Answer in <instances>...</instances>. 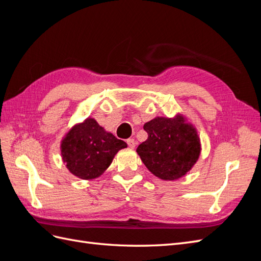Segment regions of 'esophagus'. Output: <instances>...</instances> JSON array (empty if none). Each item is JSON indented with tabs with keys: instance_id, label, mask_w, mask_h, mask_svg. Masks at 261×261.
Masks as SVG:
<instances>
[{
	"instance_id": "esophagus-1",
	"label": "esophagus",
	"mask_w": 261,
	"mask_h": 261,
	"mask_svg": "<svg viewBox=\"0 0 261 261\" xmlns=\"http://www.w3.org/2000/svg\"><path fill=\"white\" fill-rule=\"evenodd\" d=\"M126 143H127V145H128V147H129L130 149H134V148H135V146H136V141L134 140V139H132V138L126 140Z\"/></svg>"
}]
</instances>
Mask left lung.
<instances>
[{
  "label": "left lung",
  "instance_id": "left-lung-1",
  "mask_svg": "<svg viewBox=\"0 0 261 261\" xmlns=\"http://www.w3.org/2000/svg\"><path fill=\"white\" fill-rule=\"evenodd\" d=\"M148 138L137 148L146 168L163 180L185 176L198 161L200 138L195 126L183 114L156 116L145 123Z\"/></svg>",
  "mask_w": 261,
  "mask_h": 261
}]
</instances>
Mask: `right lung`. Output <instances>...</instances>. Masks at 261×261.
I'll use <instances>...</instances> for the list:
<instances>
[{
    "label": "right lung",
    "mask_w": 261,
    "mask_h": 261,
    "mask_svg": "<svg viewBox=\"0 0 261 261\" xmlns=\"http://www.w3.org/2000/svg\"><path fill=\"white\" fill-rule=\"evenodd\" d=\"M127 147L107 132L93 117L75 124L61 140V155L67 170L78 178L90 180L103 174L115 154Z\"/></svg>",
    "instance_id": "add662e5"
}]
</instances>
